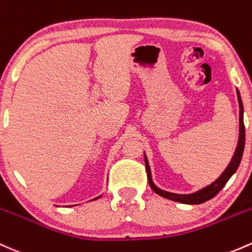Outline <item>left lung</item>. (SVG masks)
<instances>
[{
	"label": "left lung",
	"instance_id": "1",
	"mask_svg": "<svg viewBox=\"0 0 252 252\" xmlns=\"http://www.w3.org/2000/svg\"><path fill=\"white\" fill-rule=\"evenodd\" d=\"M237 96H238V103H239V139H238V145H237L236 151H234L233 157H232L231 161H229L228 166L226 167V170L221 173V176L217 179L215 182H213L212 184H209L208 187L203 188V189L198 190V191L192 192V193H187V195H182V193H173L165 191V190L159 189L156 184L152 181V175H151V168H149L147 157L145 154V164H146V171H147V178L149 187L152 188L154 192L158 195L162 196V197L167 198V200L175 201V202L184 203V204H200L206 202V201L211 200L214 197L218 192L225 187L226 183L228 182V179L234 175V172L238 168L240 160H242L243 152H244V146H245V126H244V121H243V103L242 98H240L239 91L237 90Z\"/></svg>",
	"mask_w": 252,
	"mask_h": 252
}]
</instances>
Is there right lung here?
Returning a JSON list of instances; mask_svg holds the SVG:
<instances>
[{
	"label": "right lung",
	"mask_w": 252,
	"mask_h": 252,
	"mask_svg": "<svg viewBox=\"0 0 252 252\" xmlns=\"http://www.w3.org/2000/svg\"><path fill=\"white\" fill-rule=\"evenodd\" d=\"M99 197H100V196H99ZM99 197H96V198H99ZM96 198H94V200H96Z\"/></svg>",
	"instance_id": "1"
}]
</instances>
